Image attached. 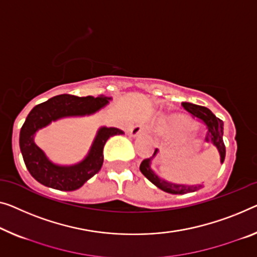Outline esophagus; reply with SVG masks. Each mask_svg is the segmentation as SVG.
Segmentation results:
<instances>
[{
	"mask_svg": "<svg viewBox=\"0 0 257 257\" xmlns=\"http://www.w3.org/2000/svg\"><path fill=\"white\" fill-rule=\"evenodd\" d=\"M143 134H147V128L142 124H136L130 129V136L136 137L139 135H143Z\"/></svg>",
	"mask_w": 257,
	"mask_h": 257,
	"instance_id": "1",
	"label": "esophagus"
}]
</instances>
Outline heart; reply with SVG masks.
Listing matches in <instances>:
<instances>
[{"label":"heart","mask_w":257,"mask_h":257,"mask_svg":"<svg viewBox=\"0 0 257 257\" xmlns=\"http://www.w3.org/2000/svg\"><path fill=\"white\" fill-rule=\"evenodd\" d=\"M175 123L178 125H188V121L185 120V118H178V120L175 121Z\"/></svg>","instance_id":"b5f03b06"}]
</instances>
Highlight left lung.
I'll return each instance as SVG.
<instances>
[{
  "label": "left lung",
  "mask_w": 257,
  "mask_h": 257,
  "mask_svg": "<svg viewBox=\"0 0 257 257\" xmlns=\"http://www.w3.org/2000/svg\"><path fill=\"white\" fill-rule=\"evenodd\" d=\"M182 106L187 112H189L191 114V115L200 118V120H202L206 124L208 133H206L205 140L206 142L213 144L214 147L217 148V150L220 155V163L223 164L225 159V155H226V150H225V144L223 141V135H224L223 121H221L220 118L216 117V115H214L211 110L206 108L204 106L190 104V102H182ZM157 153H158V149H156L155 153H153L151 158L144 159L143 162L141 163V166H140L142 174H143L149 181H151L156 187H158L159 189L166 191V193L178 194V195L193 193V191H196L202 188L203 187L202 185H193V186L179 185V183L168 182L166 180L160 179L151 168V162L152 159H155Z\"/></svg>",
  "instance_id": "8db88e82"
}]
</instances>
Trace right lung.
<instances>
[{"label":"right lung","mask_w":257,"mask_h":257,"mask_svg":"<svg viewBox=\"0 0 257 257\" xmlns=\"http://www.w3.org/2000/svg\"><path fill=\"white\" fill-rule=\"evenodd\" d=\"M110 99L105 95L94 98L91 95L76 97L60 94L33 107L21 129L19 147L26 168L38 182L49 188L71 191L80 188L100 171L104 163L102 150L105 143L109 137L124 134L122 130L101 127L98 130L87 156L82 162L70 166L57 165L51 162L45 152L34 143V135L39 129L60 118L91 115L105 107Z\"/></svg>","instance_id":"1"}]
</instances>
